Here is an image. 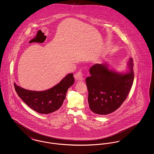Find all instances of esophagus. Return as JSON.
I'll return each instance as SVG.
<instances>
[{"label":"esophagus","instance_id":"34e87169","mask_svg":"<svg viewBox=\"0 0 154 154\" xmlns=\"http://www.w3.org/2000/svg\"><path fill=\"white\" fill-rule=\"evenodd\" d=\"M75 79L76 80L82 81L83 80V74L81 72H79L75 74Z\"/></svg>","mask_w":154,"mask_h":154}]
</instances>
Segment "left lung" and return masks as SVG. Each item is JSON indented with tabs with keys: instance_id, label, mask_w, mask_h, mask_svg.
<instances>
[{
	"instance_id": "1",
	"label": "left lung",
	"mask_w": 154,
	"mask_h": 154,
	"mask_svg": "<svg viewBox=\"0 0 154 154\" xmlns=\"http://www.w3.org/2000/svg\"><path fill=\"white\" fill-rule=\"evenodd\" d=\"M129 71L118 72L110 69L107 63H96L89 69L86 79L89 107L99 115L110 114L122 105L128 95L134 80L133 63L128 62Z\"/></svg>"
}]
</instances>
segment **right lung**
I'll list each match as a JSON object with an SVG mask.
<instances>
[{
    "label": "right lung",
    "instance_id": "1",
    "mask_svg": "<svg viewBox=\"0 0 154 154\" xmlns=\"http://www.w3.org/2000/svg\"><path fill=\"white\" fill-rule=\"evenodd\" d=\"M74 82L73 74H68L57 85L43 91L25 89L14 83L15 89L18 96L30 108L40 114H48L62 106L66 98L67 89Z\"/></svg>",
    "mask_w": 154,
    "mask_h": 154
}]
</instances>
